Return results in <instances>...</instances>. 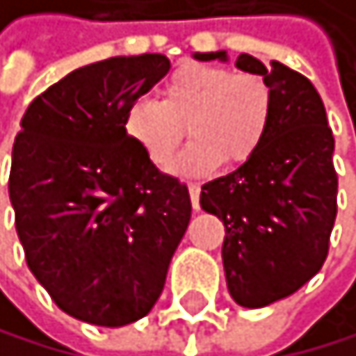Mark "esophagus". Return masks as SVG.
Segmentation results:
<instances>
[{"mask_svg":"<svg viewBox=\"0 0 356 356\" xmlns=\"http://www.w3.org/2000/svg\"><path fill=\"white\" fill-rule=\"evenodd\" d=\"M189 195H191V207L198 211V209H200V187L198 185H189Z\"/></svg>","mask_w":356,"mask_h":356,"instance_id":"esophagus-1","label":"esophagus"}]
</instances>
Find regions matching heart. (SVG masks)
Masks as SVG:
<instances>
[{
	"label": "heart",
	"mask_w": 356,
	"mask_h": 356,
	"mask_svg": "<svg viewBox=\"0 0 356 356\" xmlns=\"http://www.w3.org/2000/svg\"><path fill=\"white\" fill-rule=\"evenodd\" d=\"M270 123V92L257 74L229 67L185 63L163 88V101L134 99L123 127L156 167L171 163L187 134L193 138L171 171L207 176L227 163L240 167L259 152Z\"/></svg>",
	"instance_id": "obj_1"
}]
</instances>
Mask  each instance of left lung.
Masks as SVG:
<instances>
[{
    "label": "left lung",
    "instance_id": "8db88e82",
    "mask_svg": "<svg viewBox=\"0 0 356 356\" xmlns=\"http://www.w3.org/2000/svg\"><path fill=\"white\" fill-rule=\"evenodd\" d=\"M227 61V52H195ZM236 65L259 74L270 92V123L259 152L231 174L202 185L200 207L225 222L231 297L262 308L300 291L328 257L337 218L334 138L310 81L280 61L240 54Z\"/></svg>",
    "mask_w": 356,
    "mask_h": 356
}]
</instances>
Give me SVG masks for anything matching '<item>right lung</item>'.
I'll use <instances>...</instances> for the list:
<instances>
[{
	"label": "right lung",
	"mask_w": 356,
	"mask_h": 356,
	"mask_svg": "<svg viewBox=\"0 0 356 356\" xmlns=\"http://www.w3.org/2000/svg\"><path fill=\"white\" fill-rule=\"evenodd\" d=\"M169 72L165 54L112 56L28 105L8 193L28 268L63 313L118 328L158 302L191 220L187 185L158 171L123 127Z\"/></svg>",
	"instance_id": "right-lung-1"
}]
</instances>
